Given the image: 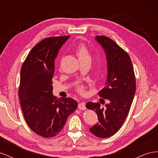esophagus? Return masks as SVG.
Masks as SVG:
<instances>
[{"instance_id":"1","label":"esophagus","mask_w":158,"mask_h":158,"mask_svg":"<svg viewBox=\"0 0 158 158\" xmlns=\"http://www.w3.org/2000/svg\"><path fill=\"white\" fill-rule=\"evenodd\" d=\"M78 107L79 109H81V110H85V109H86V107H85V103L84 102L79 103Z\"/></svg>"}]
</instances>
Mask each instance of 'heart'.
<instances>
[{
    "instance_id": "obj_1",
    "label": "heart",
    "mask_w": 158,
    "mask_h": 158,
    "mask_svg": "<svg viewBox=\"0 0 158 158\" xmlns=\"http://www.w3.org/2000/svg\"><path fill=\"white\" fill-rule=\"evenodd\" d=\"M76 53L77 55L79 61H89L92 60V55L85 45L80 44L76 49ZM79 92H83L84 87L82 85H78L77 87Z\"/></svg>"
}]
</instances>
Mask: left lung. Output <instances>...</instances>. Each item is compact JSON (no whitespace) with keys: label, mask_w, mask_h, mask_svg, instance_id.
Returning a JSON list of instances; mask_svg holds the SVG:
<instances>
[{"label":"left lung","mask_w":158,"mask_h":158,"mask_svg":"<svg viewBox=\"0 0 158 158\" xmlns=\"http://www.w3.org/2000/svg\"><path fill=\"white\" fill-rule=\"evenodd\" d=\"M106 55L107 76L99 96L108 100L106 107L88 102L86 107L97 113L99 122L89 131L99 138L113 136L122 127L136 92V80L130 56L115 42L106 36H95Z\"/></svg>","instance_id":"left-lung-1"}]
</instances>
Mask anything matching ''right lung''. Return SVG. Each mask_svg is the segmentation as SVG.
Wrapping results in <instances>:
<instances>
[{"label":"right lung","mask_w":158,"mask_h":158,"mask_svg":"<svg viewBox=\"0 0 158 158\" xmlns=\"http://www.w3.org/2000/svg\"><path fill=\"white\" fill-rule=\"evenodd\" d=\"M69 37L43 40L31 50L22 66L18 95L23 116L31 130L44 138L58 135L78 107L74 99L59 100L52 94L55 60Z\"/></svg>","instance_id":"obj_1"}]
</instances>
